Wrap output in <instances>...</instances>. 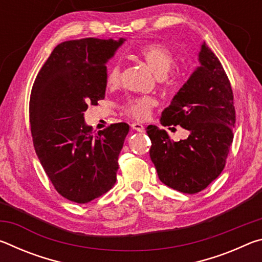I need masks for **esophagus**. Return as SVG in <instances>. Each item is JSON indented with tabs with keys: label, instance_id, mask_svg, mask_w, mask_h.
Listing matches in <instances>:
<instances>
[{
	"label": "esophagus",
	"instance_id": "obj_1",
	"mask_svg": "<svg viewBox=\"0 0 262 262\" xmlns=\"http://www.w3.org/2000/svg\"><path fill=\"white\" fill-rule=\"evenodd\" d=\"M132 128L136 132H144V126L142 125V123H139V122H133Z\"/></svg>",
	"mask_w": 262,
	"mask_h": 262
}]
</instances>
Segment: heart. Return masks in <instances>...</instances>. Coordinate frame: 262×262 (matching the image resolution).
Returning <instances> with one entry per match:
<instances>
[{
  "label": "heart",
  "instance_id": "b5f03b06",
  "mask_svg": "<svg viewBox=\"0 0 262 262\" xmlns=\"http://www.w3.org/2000/svg\"><path fill=\"white\" fill-rule=\"evenodd\" d=\"M137 54L144 60L148 67L157 76H164L174 62V55L170 48L159 42H149L137 50ZM107 88L117 86L120 82V63L113 61L108 66L105 78ZM156 105V100L151 97H134L122 105L123 113L136 120H144L150 115V111Z\"/></svg>",
  "mask_w": 262,
  "mask_h": 262
}]
</instances>
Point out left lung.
I'll return each mask as SVG.
<instances>
[{"label":"left lung","mask_w":262,"mask_h":262,"mask_svg":"<svg viewBox=\"0 0 262 262\" xmlns=\"http://www.w3.org/2000/svg\"><path fill=\"white\" fill-rule=\"evenodd\" d=\"M199 60L201 67L162 113L163 125H180L189 132L187 139L173 142L165 129L147 127L158 178L186 194L201 192L222 173L236 123L231 83L219 57L203 43Z\"/></svg>","instance_id":"8db88e82"}]
</instances>
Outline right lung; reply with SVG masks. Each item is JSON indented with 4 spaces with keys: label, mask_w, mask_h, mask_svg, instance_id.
Wrapping results in <instances>:
<instances>
[{
    "label": "right lung",
    "mask_w": 262,
    "mask_h": 262,
    "mask_svg": "<svg viewBox=\"0 0 262 262\" xmlns=\"http://www.w3.org/2000/svg\"><path fill=\"white\" fill-rule=\"evenodd\" d=\"M122 42L98 38L61 42L34 79L29 108L34 150L56 192L69 201L90 202L117 181L129 126L112 123L94 135L83 113L105 98V63Z\"/></svg>",
    "instance_id": "obj_1"
}]
</instances>
